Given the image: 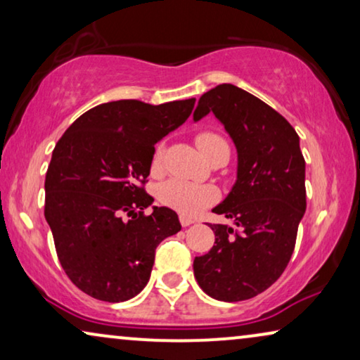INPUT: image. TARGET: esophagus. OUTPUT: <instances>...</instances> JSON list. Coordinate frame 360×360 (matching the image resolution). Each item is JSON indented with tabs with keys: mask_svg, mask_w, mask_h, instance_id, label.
<instances>
[{
	"mask_svg": "<svg viewBox=\"0 0 360 360\" xmlns=\"http://www.w3.org/2000/svg\"><path fill=\"white\" fill-rule=\"evenodd\" d=\"M193 223H195L193 218H190V216H185V214H180V224L184 226V228H186V226H190Z\"/></svg>",
	"mask_w": 360,
	"mask_h": 360,
	"instance_id": "34e87169",
	"label": "esophagus"
}]
</instances>
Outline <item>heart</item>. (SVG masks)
Instances as JSON below:
<instances>
[{
  "mask_svg": "<svg viewBox=\"0 0 360 360\" xmlns=\"http://www.w3.org/2000/svg\"><path fill=\"white\" fill-rule=\"evenodd\" d=\"M196 146L206 157L211 150L228 144L223 137L214 134V132H200L196 136ZM162 157H164V144H160L155 149L154 165L160 164ZM216 198H218V193L213 186L190 184V181L180 179H170L159 186V200L162 203L176 211H181V213H198L200 210L216 201Z\"/></svg>",
  "mask_w": 360,
  "mask_h": 360,
  "instance_id": "1",
  "label": "heart"
}]
</instances>
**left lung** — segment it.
Here are the masks:
<instances>
[{"mask_svg":"<svg viewBox=\"0 0 360 360\" xmlns=\"http://www.w3.org/2000/svg\"><path fill=\"white\" fill-rule=\"evenodd\" d=\"M224 126L238 150L236 184L213 213L236 228L213 224L214 245L195 257L201 290L219 302H243L278 280L290 262L307 210L304 159L297 131L257 96L231 83L201 95L193 112Z\"/></svg>","mask_w":360,"mask_h":360,"instance_id":"1","label":"left lung"}]
</instances>
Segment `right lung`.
<instances>
[{"mask_svg": "<svg viewBox=\"0 0 360 360\" xmlns=\"http://www.w3.org/2000/svg\"><path fill=\"white\" fill-rule=\"evenodd\" d=\"M195 98L149 105L103 103L78 117L58 139L46 174V219L68 278L101 302L142 292L155 249L181 229L179 216L152 206L144 185L155 144L184 124Z\"/></svg>", "mask_w": 360, "mask_h": 360, "instance_id": "1", "label": "right lung"}]
</instances>
